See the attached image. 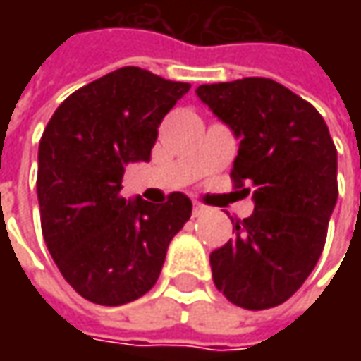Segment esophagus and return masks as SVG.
I'll list each match as a JSON object with an SVG mask.
<instances>
[{
	"label": "esophagus",
	"mask_w": 361,
	"mask_h": 361,
	"mask_svg": "<svg viewBox=\"0 0 361 361\" xmlns=\"http://www.w3.org/2000/svg\"><path fill=\"white\" fill-rule=\"evenodd\" d=\"M204 213H207V207H204L202 202H199V201L192 202V215L201 216V215H204Z\"/></svg>",
	"instance_id": "34e87169"
}]
</instances>
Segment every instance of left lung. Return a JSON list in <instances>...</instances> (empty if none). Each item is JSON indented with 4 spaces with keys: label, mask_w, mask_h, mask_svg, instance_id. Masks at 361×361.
Instances as JSON below:
<instances>
[{
    "label": "left lung",
    "mask_w": 361,
    "mask_h": 361,
    "mask_svg": "<svg viewBox=\"0 0 361 361\" xmlns=\"http://www.w3.org/2000/svg\"><path fill=\"white\" fill-rule=\"evenodd\" d=\"M197 96L235 132L231 178L255 211L211 253L216 289L245 310L291 298L324 251L338 201V150L322 114L269 78L202 84ZM251 184L244 188V183Z\"/></svg>",
    "instance_id": "obj_1"
}]
</instances>
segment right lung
Returning <instances> with one entry per match:
<instances>
[{"instance_id":"right-lung-1","label":"right lung","mask_w":361,"mask_h":361,"mask_svg":"<svg viewBox=\"0 0 361 361\" xmlns=\"http://www.w3.org/2000/svg\"><path fill=\"white\" fill-rule=\"evenodd\" d=\"M190 88L126 66L70 94L48 122L37 152L42 233L63 279L98 305L142 298L159 279L169 243L192 202L126 201L124 166L150 160L159 124Z\"/></svg>"}]
</instances>
